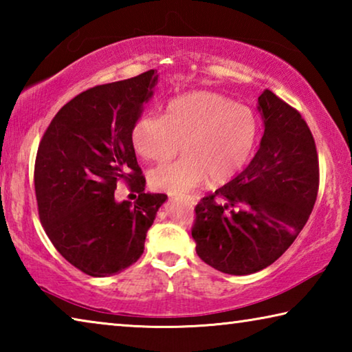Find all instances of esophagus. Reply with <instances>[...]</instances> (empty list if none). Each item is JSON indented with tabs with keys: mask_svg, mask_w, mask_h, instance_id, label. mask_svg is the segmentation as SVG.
Returning a JSON list of instances; mask_svg holds the SVG:
<instances>
[{
	"mask_svg": "<svg viewBox=\"0 0 352 352\" xmlns=\"http://www.w3.org/2000/svg\"><path fill=\"white\" fill-rule=\"evenodd\" d=\"M184 200H186L190 205H195L199 201V197H195V195H188V197H184Z\"/></svg>",
	"mask_w": 352,
	"mask_h": 352,
	"instance_id": "obj_1",
	"label": "esophagus"
}]
</instances>
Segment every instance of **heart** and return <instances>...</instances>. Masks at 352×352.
Instances as JSON below:
<instances>
[{
    "mask_svg": "<svg viewBox=\"0 0 352 352\" xmlns=\"http://www.w3.org/2000/svg\"><path fill=\"white\" fill-rule=\"evenodd\" d=\"M135 151L155 164L186 157L151 172L155 189L184 194L208 183L222 186L252 162L259 141L258 116L217 93L197 91L170 100L164 116L147 115L135 124Z\"/></svg>",
    "mask_w": 352,
    "mask_h": 352,
    "instance_id": "b5f03b06",
    "label": "heart"
}]
</instances>
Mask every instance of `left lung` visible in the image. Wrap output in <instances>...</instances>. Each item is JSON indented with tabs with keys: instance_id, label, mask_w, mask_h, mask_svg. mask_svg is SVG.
Returning a JSON list of instances; mask_svg holds the SVG:
<instances>
[{
	"instance_id": "8db88e82",
	"label": "left lung",
	"mask_w": 352,
	"mask_h": 352,
	"mask_svg": "<svg viewBox=\"0 0 352 352\" xmlns=\"http://www.w3.org/2000/svg\"><path fill=\"white\" fill-rule=\"evenodd\" d=\"M258 102L265 126L258 153L199 201L190 228L200 259L228 275L273 264L305 228L320 186L317 147L301 113L270 90Z\"/></svg>"
}]
</instances>
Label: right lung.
<instances>
[{
	"instance_id": "add662e5",
	"label": "right lung",
	"mask_w": 352,
	"mask_h": 352,
	"mask_svg": "<svg viewBox=\"0 0 352 352\" xmlns=\"http://www.w3.org/2000/svg\"><path fill=\"white\" fill-rule=\"evenodd\" d=\"M157 79V69H148L88 88L57 111L41 136L34 166L40 222L57 252L85 275L111 276L138 261L168 199L144 192L132 141ZM118 182L139 194L136 202L117 204Z\"/></svg>"
}]
</instances>
